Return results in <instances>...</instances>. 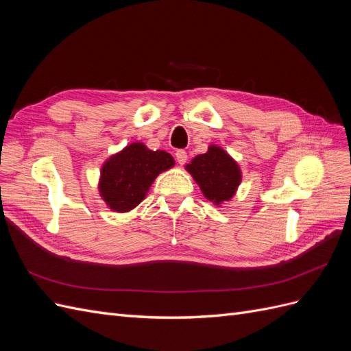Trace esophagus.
Wrapping results in <instances>:
<instances>
[{"instance_id":"1","label":"esophagus","mask_w":351,"mask_h":351,"mask_svg":"<svg viewBox=\"0 0 351 351\" xmlns=\"http://www.w3.org/2000/svg\"><path fill=\"white\" fill-rule=\"evenodd\" d=\"M176 159H177V162H178L180 165H184L186 161H187V152L183 151V149L177 151V152H176Z\"/></svg>"}]
</instances>
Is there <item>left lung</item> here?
Returning a JSON list of instances; mask_svg holds the SVG:
<instances>
[{
    "label": "left lung",
    "instance_id": "1",
    "mask_svg": "<svg viewBox=\"0 0 351 351\" xmlns=\"http://www.w3.org/2000/svg\"><path fill=\"white\" fill-rule=\"evenodd\" d=\"M186 169L199 184L204 196L218 206L234 197L241 183L239 164L217 145H210L206 154L195 156Z\"/></svg>",
    "mask_w": 351,
    "mask_h": 351
}]
</instances>
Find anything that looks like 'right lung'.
Segmentation results:
<instances>
[{
    "label": "right lung",
    "instance_id": "add662e5",
    "mask_svg": "<svg viewBox=\"0 0 351 351\" xmlns=\"http://www.w3.org/2000/svg\"><path fill=\"white\" fill-rule=\"evenodd\" d=\"M174 164L165 151H151L142 142L127 145L101 167L99 195L111 210L129 212L145 199L155 178Z\"/></svg>",
    "mask_w": 351,
    "mask_h": 351
}]
</instances>
